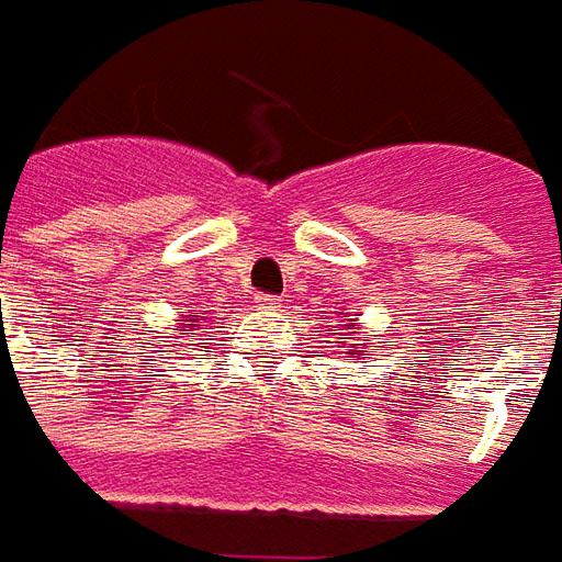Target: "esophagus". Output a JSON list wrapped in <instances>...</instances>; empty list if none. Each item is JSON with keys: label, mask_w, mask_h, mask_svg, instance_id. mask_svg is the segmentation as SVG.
Listing matches in <instances>:
<instances>
[{"label": "esophagus", "mask_w": 562, "mask_h": 562, "mask_svg": "<svg viewBox=\"0 0 562 562\" xmlns=\"http://www.w3.org/2000/svg\"><path fill=\"white\" fill-rule=\"evenodd\" d=\"M257 308L278 311V308H281V299H278V296H269V293H263V296H257Z\"/></svg>", "instance_id": "1"}]
</instances>
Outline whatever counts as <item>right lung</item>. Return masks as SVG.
<instances>
[{"instance_id": "1", "label": "right lung", "mask_w": 562, "mask_h": 562, "mask_svg": "<svg viewBox=\"0 0 562 562\" xmlns=\"http://www.w3.org/2000/svg\"><path fill=\"white\" fill-rule=\"evenodd\" d=\"M188 317H194V314H188ZM191 326H194V321H186L179 326V331H182V335H191Z\"/></svg>"}]
</instances>
